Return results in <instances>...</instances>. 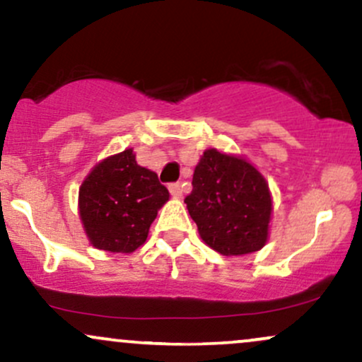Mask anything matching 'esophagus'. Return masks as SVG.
I'll use <instances>...</instances> for the list:
<instances>
[{
    "instance_id": "34e87169",
    "label": "esophagus",
    "mask_w": 362,
    "mask_h": 362,
    "mask_svg": "<svg viewBox=\"0 0 362 362\" xmlns=\"http://www.w3.org/2000/svg\"><path fill=\"white\" fill-rule=\"evenodd\" d=\"M168 190H170V194L173 195V197H182V185L178 184H170L168 185Z\"/></svg>"
}]
</instances>
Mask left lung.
<instances>
[{
	"label": "left lung",
	"mask_w": 362,
	"mask_h": 362,
	"mask_svg": "<svg viewBox=\"0 0 362 362\" xmlns=\"http://www.w3.org/2000/svg\"><path fill=\"white\" fill-rule=\"evenodd\" d=\"M184 202L201 238L221 255H245L267 242L271 192L259 170L243 158L206 149Z\"/></svg>",
	"instance_id": "1"
}]
</instances>
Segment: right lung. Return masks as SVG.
I'll return each mask as SVG.
<instances>
[{
  "instance_id": "obj_1",
  "label": "right lung",
  "mask_w": 362,
  "mask_h": 362,
  "mask_svg": "<svg viewBox=\"0 0 362 362\" xmlns=\"http://www.w3.org/2000/svg\"><path fill=\"white\" fill-rule=\"evenodd\" d=\"M167 187L139 167L132 149L95 165L80 187V218L90 243L100 250L131 253L148 238Z\"/></svg>"
}]
</instances>
